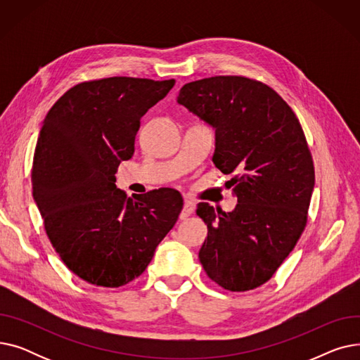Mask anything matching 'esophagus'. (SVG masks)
Wrapping results in <instances>:
<instances>
[{
    "label": "esophagus",
    "instance_id": "esophagus-1",
    "mask_svg": "<svg viewBox=\"0 0 360 360\" xmlns=\"http://www.w3.org/2000/svg\"><path fill=\"white\" fill-rule=\"evenodd\" d=\"M195 210V202L191 201V200H185L184 201V209H182V213H181V219H186L190 217Z\"/></svg>",
    "mask_w": 360,
    "mask_h": 360
}]
</instances>
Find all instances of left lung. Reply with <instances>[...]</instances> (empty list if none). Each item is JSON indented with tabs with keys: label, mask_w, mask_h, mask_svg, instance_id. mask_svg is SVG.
Wrapping results in <instances>:
<instances>
[{
	"label": "left lung",
	"mask_w": 360,
	"mask_h": 360,
	"mask_svg": "<svg viewBox=\"0 0 360 360\" xmlns=\"http://www.w3.org/2000/svg\"><path fill=\"white\" fill-rule=\"evenodd\" d=\"M178 103L216 129L213 162L238 197L224 213L200 202L207 224L202 269L231 292L269 281L293 251L308 221L315 170L304 129L270 86L242 75H216L182 86Z\"/></svg>",
	"instance_id": "obj_1"
}]
</instances>
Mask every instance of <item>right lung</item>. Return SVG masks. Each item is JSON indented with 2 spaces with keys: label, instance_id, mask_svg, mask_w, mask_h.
<instances>
[{
  "label": "right lung",
  "instance_id": "add662e5",
  "mask_svg": "<svg viewBox=\"0 0 360 360\" xmlns=\"http://www.w3.org/2000/svg\"><path fill=\"white\" fill-rule=\"evenodd\" d=\"M174 84L83 82L46 113L33 156V198L53 250L90 285L120 288L141 276L182 210L172 188L131 200L115 185L121 160L134 155L141 117Z\"/></svg>",
  "mask_w": 360,
  "mask_h": 360
}]
</instances>
